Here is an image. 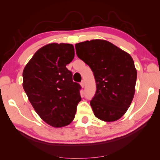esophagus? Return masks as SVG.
Segmentation results:
<instances>
[{
  "mask_svg": "<svg viewBox=\"0 0 160 160\" xmlns=\"http://www.w3.org/2000/svg\"><path fill=\"white\" fill-rule=\"evenodd\" d=\"M80 84H81V87H82V88H84V86H85V83H84V81H82V82L80 83Z\"/></svg>",
  "mask_w": 160,
  "mask_h": 160,
  "instance_id": "34e87169",
  "label": "esophagus"
}]
</instances>
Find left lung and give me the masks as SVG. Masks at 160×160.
I'll return each instance as SVG.
<instances>
[{
  "mask_svg": "<svg viewBox=\"0 0 160 160\" xmlns=\"http://www.w3.org/2000/svg\"><path fill=\"white\" fill-rule=\"evenodd\" d=\"M75 47L78 58L90 67L95 76L97 90L90 101L94 114L107 122L119 119L135 95L137 71L132 57L100 39L78 43Z\"/></svg>",
  "mask_w": 160,
  "mask_h": 160,
  "instance_id": "obj_1",
  "label": "left lung"
}]
</instances>
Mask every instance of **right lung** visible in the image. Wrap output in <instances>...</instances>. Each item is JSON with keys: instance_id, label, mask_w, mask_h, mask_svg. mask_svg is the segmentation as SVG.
Segmentation results:
<instances>
[{"instance_id": "obj_1", "label": "right lung", "mask_w": 160, "mask_h": 160, "mask_svg": "<svg viewBox=\"0 0 160 160\" xmlns=\"http://www.w3.org/2000/svg\"><path fill=\"white\" fill-rule=\"evenodd\" d=\"M75 55L70 43H52L39 49L24 68L22 86L42 120L58 128L73 121L82 98L66 65Z\"/></svg>"}]
</instances>
